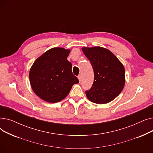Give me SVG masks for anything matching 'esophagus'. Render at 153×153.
I'll list each match as a JSON object with an SVG mask.
<instances>
[{"label":"esophagus","instance_id":"obj_1","mask_svg":"<svg viewBox=\"0 0 153 153\" xmlns=\"http://www.w3.org/2000/svg\"><path fill=\"white\" fill-rule=\"evenodd\" d=\"M77 77H78V79H79V82H81V79H82V76H81V74H79V75L77 76Z\"/></svg>","mask_w":153,"mask_h":153}]
</instances>
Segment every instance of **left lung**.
Wrapping results in <instances>:
<instances>
[{
	"instance_id": "8db88e82",
	"label": "left lung",
	"mask_w": 153,
	"mask_h": 153,
	"mask_svg": "<svg viewBox=\"0 0 153 153\" xmlns=\"http://www.w3.org/2000/svg\"><path fill=\"white\" fill-rule=\"evenodd\" d=\"M82 51L92 64L94 81L91 89L85 91L92 102L104 104L114 100L122 91L125 68L110 50L100 46L83 47Z\"/></svg>"
}]
</instances>
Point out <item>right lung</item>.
Wrapping results in <instances>:
<instances>
[{
  "mask_svg": "<svg viewBox=\"0 0 153 153\" xmlns=\"http://www.w3.org/2000/svg\"><path fill=\"white\" fill-rule=\"evenodd\" d=\"M71 50L53 48L36 59L29 73L31 87L36 95L50 103L58 102L69 94L78 79L67 59Z\"/></svg>",
  "mask_w": 153,
  "mask_h": 153,
  "instance_id": "1",
  "label": "right lung"
}]
</instances>
